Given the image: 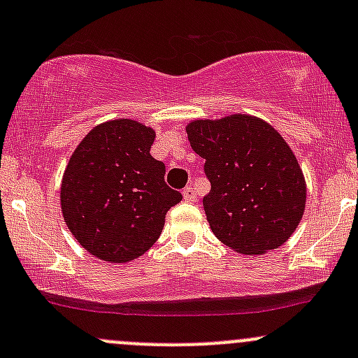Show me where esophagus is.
<instances>
[{"mask_svg":"<svg viewBox=\"0 0 358 358\" xmlns=\"http://www.w3.org/2000/svg\"><path fill=\"white\" fill-rule=\"evenodd\" d=\"M183 199H185L187 202H194L197 199V194H196V190H194L192 185H189L183 189Z\"/></svg>","mask_w":358,"mask_h":358,"instance_id":"1","label":"esophagus"}]
</instances>
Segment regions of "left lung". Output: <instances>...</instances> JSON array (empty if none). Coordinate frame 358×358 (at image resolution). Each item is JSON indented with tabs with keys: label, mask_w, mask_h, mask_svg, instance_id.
<instances>
[{
	"label": "left lung",
	"mask_w": 358,
	"mask_h": 358,
	"mask_svg": "<svg viewBox=\"0 0 358 358\" xmlns=\"http://www.w3.org/2000/svg\"><path fill=\"white\" fill-rule=\"evenodd\" d=\"M185 129L206 161L202 206L216 239L246 256L282 246L306 204L305 175L282 135L249 114L194 119Z\"/></svg>",
	"instance_id": "left-lung-1"
}]
</instances>
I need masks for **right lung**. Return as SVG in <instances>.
I'll return each instance as SVG.
<instances>
[{
  "instance_id": "add662e5",
  "label": "right lung",
  "mask_w": 358,
  "mask_h": 358,
  "mask_svg": "<svg viewBox=\"0 0 358 358\" xmlns=\"http://www.w3.org/2000/svg\"><path fill=\"white\" fill-rule=\"evenodd\" d=\"M156 129L135 119L96 124L69 159L60 208L72 237L107 263H128L149 251L166 213L182 194L164 183L166 168L150 156Z\"/></svg>"
}]
</instances>
